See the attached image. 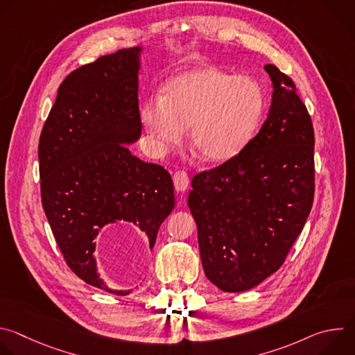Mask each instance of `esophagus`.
Returning <instances> with one entry per match:
<instances>
[{
	"label": "esophagus",
	"instance_id": "34e87169",
	"mask_svg": "<svg viewBox=\"0 0 355 355\" xmlns=\"http://www.w3.org/2000/svg\"><path fill=\"white\" fill-rule=\"evenodd\" d=\"M173 180H174V187L178 192H184L189 187V177L184 170L175 171Z\"/></svg>",
	"mask_w": 355,
	"mask_h": 355
}]
</instances>
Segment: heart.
Wrapping results in <instances>:
<instances>
[{"label":"heart","mask_w":355,"mask_h":355,"mask_svg":"<svg viewBox=\"0 0 355 355\" xmlns=\"http://www.w3.org/2000/svg\"><path fill=\"white\" fill-rule=\"evenodd\" d=\"M266 96L250 77L202 67L173 77L163 98H148L140 119L160 150L177 144L189 128V146L199 159L220 163L239 155L256 132Z\"/></svg>","instance_id":"obj_1"}]
</instances>
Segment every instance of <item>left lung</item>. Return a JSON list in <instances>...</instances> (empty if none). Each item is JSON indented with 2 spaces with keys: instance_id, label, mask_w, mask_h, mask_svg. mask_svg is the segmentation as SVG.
<instances>
[{
  "instance_id": "1",
  "label": "left lung",
  "mask_w": 355,
  "mask_h": 355,
  "mask_svg": "<svg viewBox=\"0 0 355 355\" xmlns=\"http://www.w3.org/2000/svg\"><path fill=\"white\" fill-rule=\"evenodd\" d=\"M264 69L274 91L260 132L230 160L195 174L188 195L205 275L225 292L278 271L313 205L311 115L293 81L274 64Z\"/></svg>"
}]
</instances>
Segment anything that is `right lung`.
I'll use <instances>...</instances> for the list:
<instances>
[{"label":"right lung","mask_w":355,"mask_h":355,"mask_svg":"<svg viewBox=\"0 0 355 355\" xmlns=\"http://www.w3.org/2000/svg\"><path fill=\"white\" fill-rule=\"evenodd\" d=\"M141 47L122 49L71 71L39 139L42 205L70 270L115 295L96 271L94 251L107 225L130 222L153 248L174 208L164 167L144 163L126 144L141 133L137 73Z\"/></svg>","instance_id":"add662e5"}]
</instances>
